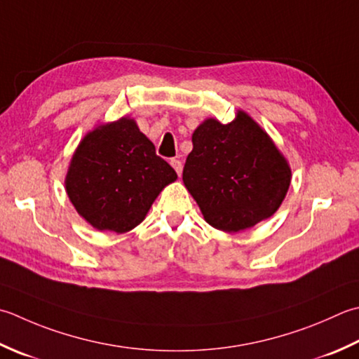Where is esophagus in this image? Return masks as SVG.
<instances>
[{
  "mask_svg": "<svg viewBox=\"0 0 359 359\" xmlns=\"http://www.w3.org/2000/svg\"><path fill=\"white\" fill-rule=\"evenodd\" d=\"M171 166L174 168L175 172H177L179 175L182 174V170H184V165H182V161H180V160H177V158L171 160Z\"/></svg>",
  "mask_w": 359,
  "mask_h": 359,
  "instance_id": "1",
  "label": "esophagus"
}]
</instances>
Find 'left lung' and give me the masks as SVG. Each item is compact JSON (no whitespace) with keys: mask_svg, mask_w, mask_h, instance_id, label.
I'll list each match as a JSON object with an SVG mask.
<instances>
[{"mask_svg":"<svg viewBox=\"0 0 359 359\" xmlns=\"http://www.w3.org/2000/svg\"><path fill=\"white\" fill-rule=\"evenodd\" d=\"M184 184L210 226L236 233L277 212L291 184V166L248 111L222 124L207 118L193 133Z\"/></svg>","mask_w":359,"mask_h":359,"instance_id":"8db88e82","label":"left lung"}]
</instances>
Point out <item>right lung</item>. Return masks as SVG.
<instances>
[{
	"label": "right lung",
	"instance_id": "right-lung-1",
	"mask_svg": "<svg viewBox=\"0 0 359 359\" xmlns=\"http://www.w3.org/2000/svg\"><path fill=\"white\" fill-rule=\"evenodd\" d=\"M177 174L130 116L96 126L77 144L65 175L69 202L100 231L135 229Z\"/></svg>",
	"mask_w": 359,
	"mask_h": 359
}]
</instances>
